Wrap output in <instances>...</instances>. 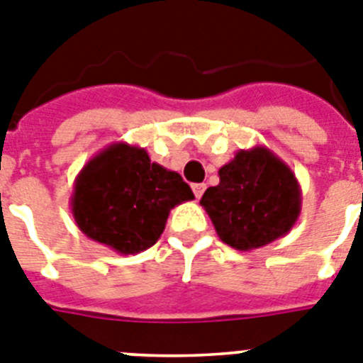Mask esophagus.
<instances>
[{
  "mask_svg": "<svg viewBox=\"0 0 363 363\" xmlns=\"http://www.w3.org/2000/svg\"><path fill=\"white\" fill-rule=\"evenodd\" d=\"M192 192H194V196L200 200L201 194L205 192V184H192Z\"/></svg>",
  "mask_w": 363,
  "mask_h": 363,
  "instance_id": "1",
  "label": "esophagus"
}]
</instances>
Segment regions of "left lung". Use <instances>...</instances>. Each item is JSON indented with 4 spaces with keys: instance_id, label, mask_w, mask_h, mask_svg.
I'll return each mask as SVG.
<instances>
[{
    "instance_id": "obj_1",
    "label": "left lung",
    "mask_w": 363,
    "mask_h": 363,
    "mask_svg": "<svg viewBox=\"0 0 363 363\" xmlns=\"http://www.w3.org/2000/svg\"><path fill=\"white\" fill-rule=\"evenodd\" d=\"M220 184L200 205L223 243L252 251L289 233L301 211V189L291 167L264 145L240 149L218 171Z\"/></svg>"
}]
</instances>
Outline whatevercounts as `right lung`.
<instances>
[{"label": "right lung", "mask_w": 363, "mask_h": 363, "mask_svg": "<svg viewBox=\"0 0 363 363\" xmlns=\"http://www.w3.org/2000/svg\"><path fill=\"white\" fill-rule=\"evenodd\" d=\"M189 200L194 194L178 172L150 162L142 147L118 142L76 176L70 211L86 238L127 256L158 242L171 209Z\"/></svg>", "instance_id": "obj_1"}]
</instances>
